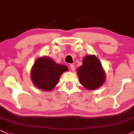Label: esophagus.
Returning a JSON list of instances; mask_svg holds the SVG:
<instances>
[{"label":"esophagus","instance_id":"34e87169","mask_svg":"<svg viewBox=\"0 0 134 134\" xmlns=\"http://www.w3.org/2000/svg\"><path fill=\"white\" fill-rule=\"evenodd\" d=\"M70 68L72 70V71H74V70H75V66H74V65H73V64H70Z\"/></svg>","mask_w":134,"mask_h":134}]
</instances>
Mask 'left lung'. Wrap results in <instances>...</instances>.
Here are the masks:
<instances>
[{
  "label": "left lung",
  "instance_id": "obj_1",
  "mask_svg": "<svg viewBox=\"0 0 134 134\" xmlns=\"http://www.w3.org/2000/svg\"><path fill=\"white\" fill-rule=\"evenodd\" d=\"M80 83L88 90H95L105 82V75L102 65L95 55H87L83 60L82 65L77 70Z\"/></svg>",
  "mask_w": 134,
  "mask_h": 134
}]
</instances>
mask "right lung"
<instances>
[{
  "label": "right lung",
  "mask_w": 134,
  "mask_h": 134,
  "mask_svg": "<svg viewBox=\"0 0 134 134\" xmlns=\"http://www.w3.org/2000/svg\"><path fill=\"white\" fill-rule=\"evenodd\" d=\"M65 65L56 64L51 58L43 57L35 61L31 70L34 84L39 89L49 91L57 84L63 72L67 71Z\"/></svg>",
  "instance_id": "add662e5"
}]
</instances>
